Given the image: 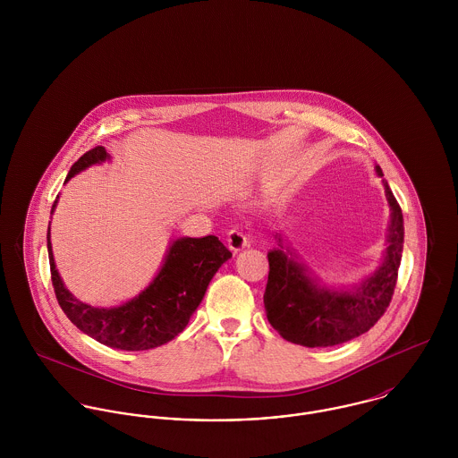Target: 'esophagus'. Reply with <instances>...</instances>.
<instances>
[{"instance_id":"1","label":"esophagus","mask_w":458,"mask_h":458,"mask_svg":"<svg viewBox=\"0 0 458 458\" xmlns=\"http://www.w3.org/2000/svg\"><path fill=\"white\" fill-rule=\"evenodd\" d=\"M247 245H249V240H247V236H245L242 231H238V229L229 231V234H227V247H229L234 254L240 252V250H243Z\"/></svg>"}]
</instances>
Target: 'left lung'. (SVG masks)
Here are the masks:
<instances>
[{
  "label": "left lung",
  "instance_id": "left-lung-1",
  "mask_svg": "<svg viewBox=\"0 0 458 458\" xmlns=\"http://www.w3.org/2000/svg\"><path fill=\"white\" fill-rule=\"evenodd\" d=\"M376 174L385 176L379 165ZM383 185L392 211L386 250L377 269L351 287L323 285L284 245L282 234L275 233L278 249L267 252L264 309L269 325L285 340L305 347H331L367 333L386 312L402 259L403 216L388 182L383 180Z\"/></svg>",
  "mask_w": 458,
  "mask_h": 458
}]
</instances>
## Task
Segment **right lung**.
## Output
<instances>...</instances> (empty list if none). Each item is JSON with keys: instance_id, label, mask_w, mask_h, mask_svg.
I'll return each mask as SVG.
<instances>
[{"instance_id": "right-lung-1", "label": "right lung", "mask_w": 458, "mask_h": 458, "mask_svg": "<svg viewBox=\"0 0 458 458\" xmlns=\"http://www.w3.org/2000/svg\"><path fill=\"white\" fill-rule=\"evenodd\" d=\"M111 160L104 146L86 151L68 171L66 182L89 165ZM58 204V197L51 213ZM51 225V224H49ZM51 278L66 318L97 342L122 351H146L167 344L189 325L218 267L233 258L216 236L178 238L149 285L118 307H91L79 301L64 284L47 231Z\"/></svg>"}]
</instances>
